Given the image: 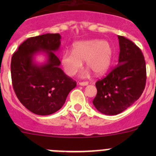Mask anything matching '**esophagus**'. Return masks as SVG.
I'll use <instances>...</instances> for the list:
<instances>
[{"label": "esophagus", "mask_w": 156, "mask_h": 156, "mask_svg": "<svg viewBox=\"0 0 156 156\" xmlns=\"http://www.w3.org/2000/svg\"><path fill=\"white\" fill-rule=\"evenodd\" d=\"M88 84H89V83H88L87 81H83V82H80L79 83V85L86 86V85H88Z\"/></svg>", "instance_id": "obj_1"}]
</instances>
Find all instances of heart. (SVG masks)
<instances>
[{
    "label": "heart",
    "mask_w": 156,
    "mask_h": 156,
    "mask_svg": "<svg viewBox=\"0 0 156 156\" xmlns=\"http://www.w3.org/2000/svg\"><path fill=\"white\" fill-rule=\"evenodd\" d=\"M72 52H63L61 56L62 68L69 76L75 75L82 68V61L85 60L87 66L97 75L106 73L112 61V47L108 41L100 39L75 42L72 45ZM89 70L86 71L82 75L86 76Z\"/></svg>",
    "instance_id": "obj_1"
}]
</instances>
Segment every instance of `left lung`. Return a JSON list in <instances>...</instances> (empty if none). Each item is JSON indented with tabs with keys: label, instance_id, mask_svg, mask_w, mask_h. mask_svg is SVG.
Here are the masks:
<instances>
[{
	"label": "left lung",
	"instance_id": "8db88e82",
	"mask_svg": "<svg viewBox=\"0 0 156 156\" xmlns=\"http://www.w3.org/2000/svg\"><path fill=\"white\" fill-rule=\"evenodd\" d=\"M119 41V63L96 83L97 94L93 104L101 113L115 115L140 98L146 81V62L141 50L124 36Z\"/></svg>",
	"mask_w": 156,
	"mask_h": 156
}]
</instances>
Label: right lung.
Returning <instances> with one entry per match:
<instances>
[{
  "label": "right lung",
  "instance_id": "add662e5",
  "mask_svg": "<svg viewBox=\"0 0 156 156\" xmlns=\"http://www.w3.org/2000/svg\"><path fill=\"white\" fill-rule=\"evenodd\" d=\"M59 34H45L25 41L11 59L13 90L20 103L39 115H48L62 108L76 81L59 68L60 60L55 54L60 46ZM44 52L48 59L37 65L34 57Z\"/></svg>",
  "mask_w": 156,
  "mask_h": 156
}]
</instances>
